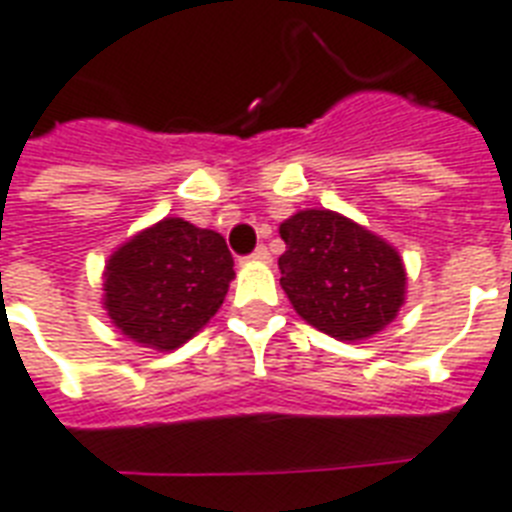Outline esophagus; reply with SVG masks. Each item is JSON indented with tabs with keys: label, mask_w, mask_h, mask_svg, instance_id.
Here are the masks:
<instances>
[{
	"label": "esophagus",
	"mask_w": 512,
	"mask_h": 512,
	"mask_svg": "<svg viewBox=\"0 0 512 512\" xmlns=\"http://www.w3.org/2000/svg\"><path fill=\"white\" fill-rule=\"evenodd\" d=\"M252 260H255V263H268V260H271V252H268V247H257L255 252H252Z\"/></svg>",
	"instance_id": "1"
}]
</instances>
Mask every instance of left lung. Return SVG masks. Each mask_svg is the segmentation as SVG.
Segmentation results:
<instances>
[{
  "instance_id": "obj_1",
  "label": "left lung",
  "mask_w": 512,
  "mask_h": 512,
  "mask_svg": "<svg viewBox=\"0 0 512 512\" xmlns=\"http://www.w3.org/2000/svg\"><path fill=\"white\" fill-rule=\"evenodd\" d=\"M282 290L300 319L335 341H365L395 322L405 303L403 257L360 222L303 209L279 225Z\"/></svg>"
}]
</instances>
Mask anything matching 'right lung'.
<instances>
[{
  "label": "right lung",
  "mask_w": 512,
  "mask_h": 512,
  "mask_svg": "<svg viewBox=\"0 0 512 512\" xmlns=\"http://www.w3.org/2000/svg\"><path fill=\"white\" fill-rule=\"evenodd\" d=\"M233 276L220 233L163 217L109 255L101 303L128 341L174 351L217 314Z\"/></svg>",
  "instance_id": "1"
}]
</instances>
